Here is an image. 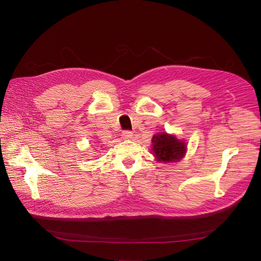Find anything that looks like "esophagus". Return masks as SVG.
Listing matches in <instances>:
<instances>
[{"instance_id": "obj_1", "label": "esophagus", "mask_w": 261, "mask_h": 261, "mask_svg": "<svg viewBox=\"0 0 261 261\" xmlns=\"http://www.w3.org/2000/svg\"><path fill=\"white\" fill-rule=\"evenodd\" d=\"M122 136L124 139H132L133 138V133L129 130H124L122 133Z\"/></svg>"}]
</instances>
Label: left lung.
<instances>
[{"label":"left lung","instance_id":"8db88e82","mask_svg":"<svg viewBox=\"0 0 261 261\" xmlns=\"http://www.w3.org/2000/svg\"><path fill=\"white\" fill-rule=\"evenodd\" d=\"M151 151L155 160L162 163H174L183 159L187 145L183 139L168 133H158L152 137Z\"/></svg>","mask_w":261,"mask_h":261}]
</instances>
